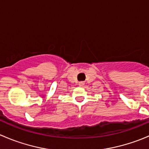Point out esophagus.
Instances as JSON below:
<instances>
[{
  "instance_id": "1",
  "label": "esophagus",
  "mask_w": 149,
  "mask_h": 149,
  "mask_svg": "<svg viewBox=\"0 0 149 149\" xmlns=\"http://www.w3.org/2000/svg\"><path fill=\"white\" fill-rule=\"evenodd\" d=\"M78 85L80 86V87H82V86H84V85H85V82H79Z\"/></svg>"
}]
</instances>
